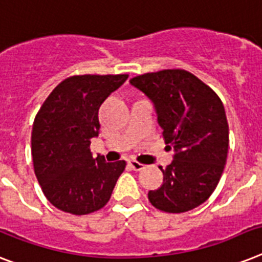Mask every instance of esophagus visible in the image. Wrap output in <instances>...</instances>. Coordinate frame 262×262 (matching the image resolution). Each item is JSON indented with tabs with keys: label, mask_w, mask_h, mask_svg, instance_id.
I'll list each match as a JSON object with an SVG mask.
<instances>
[{
	"label": "esophagus",
	"mask_w": 262,
	"mask_h": 262,
	"mask_svg": "<svg viewBox=\"0 0 262 262\" xmlns=\"http://www.w3.org/2000/svg\"><path fill=\"white\" fill-rule=\"evenodd\" d=\"M127 164H129V167H130L132 169H135V171H141V169L145 168V165L141 164V163H138V161L136 160H129L127 161Z\"/></svg>",
	"instance_id": "obj_1"
}]
</instances>
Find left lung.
<instances>
[{
    "mask_svg": "<svg viewBox=\"0 0 262 262\" xmlns=\"http://www.w3.org/2000/svg\"><path fill=\"white\" fill-rule=\"evenodd\" d=\"M155 105L168 149L175 150L160 188L148 199L165 212H186L207 201L220 183L229 149L222 101L186 70H163L132 78Z\"/></svg>",
    "mask_w": 262,
    "mask_h": 262,
    "instance_id": "1",
    "label": "left lung"
}]
</instances>
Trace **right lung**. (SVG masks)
I'll return each mask as SVG.
<instances>
[{
  "mask_svg": "<svg viewBox=\"0 0 262 262\" xmlns=\"http://www.w3.org/2000/svg\"><path fill=\"white\" fill-rule=\"evenodd\" d=\"M120 75H74L55 87L36 114L32 159L37 182L56 208L74 215L94 212L109 202L124 160L93 157L91 138L101 129L98 112L127 79Z\"/></svg>",
  "mask_w": 262,
  "mask_h": 262,
  "instance_id": "right-lung-1",
  "label": "right lung"
}]
</instances>
